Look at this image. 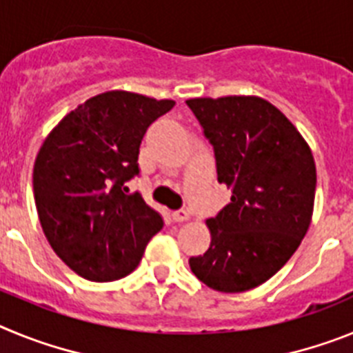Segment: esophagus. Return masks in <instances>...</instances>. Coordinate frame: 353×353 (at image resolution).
I'll return each mask as SVG.
<instances>
[{
  "mask_svg": "<svg viewBox=\"0 0 353 353\" xmlns=\"http://www.w3.org/2000/svg\"><path fill=\"white\" fill-rule=\"evenodd\" d=\"M171 219L174 221V223H183V221L189 219V212L187 210H174L173 214H171Z\"/></svg>",
  "mask_w": 353,
  "mask_h": 353,
  "instance_id": "1",
  "label": "esophagus"
}]
</instances>
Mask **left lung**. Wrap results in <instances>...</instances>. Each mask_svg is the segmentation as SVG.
Returning a JSON list of instances; mask_svg holds the SVG:
<instances>
[{
  "mask_svg": "<svg viewBox=\"0 0 353 353\" xmlns=\"http://www.w3.org/2000/svg\"><path fill=\"white\" fill-rule=\"evenodd\" d=\"M214 148L232 203L207 221L212 242L189 258L199 281L239 293L274 276L301 245L313 215L316 168L299 130L260 97L185 102Z\"/></svg>",
  "mask_w": 353,
  "mask_h": 353,
  "instance_id": "8db88e82",
  "label": "left lung"
}]
</instances>
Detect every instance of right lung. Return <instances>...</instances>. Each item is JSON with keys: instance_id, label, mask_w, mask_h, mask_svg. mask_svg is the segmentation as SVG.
Segmentation results:
<instances>
[{"instance_id": "1", "label": "right lung", "mask_w": 353, "mask_h": 353, "mask_svg": "<svg viewBox=\"0 0 353 353\" xmlns=\"http://www.w3.org/2000/svg\"><path fill=\"white\" fill-rule=\"evenodd\" d=\"M174 105L129 92H105L68 113L43 141L33 194L54 252L90 281L132 272L162 215L127 182L139 176L148 127Z\"/></svg>"}]
</instances>
